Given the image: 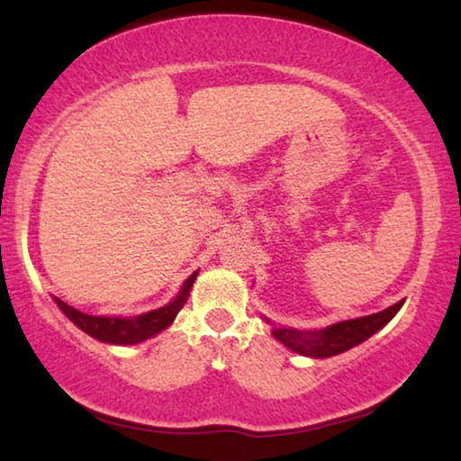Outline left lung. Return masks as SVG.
Returning a JSON list of instances; mask_svg holds the SVG:
<instances>
[{
	"label": "left lung",
	"instance_id": "obj_1",
	"mask_svg": "<svg viewBox=\"0 0 461 461\" xmlns=\"http://www.w3.org/2000/svg\"><path fill=\"white\" fill-rule=\"evenodd\" d=\"M402 303L404 301H399L396 305L380 311V313L330 325L327 330H321V331H296V330H286V327H275V330H272V335L296 354L311 356V357H330V356L346 352V349L368 339L370 335L376 333L380 327H384L390 319L399 313Z\"/></svg>",
	"mask_w": 461,
	"mask_h": 461
}]
</instances>
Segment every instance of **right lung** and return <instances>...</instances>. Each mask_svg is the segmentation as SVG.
Masks as SVG:
<instances>
[{"label": "right lung", "instance_id": "right-lung-1", "mask_svg": "<svg viewBox=\"0 0 461 461\" xmlns=\"http://www.w3.org/2000/svg\"><path fill=\"white\" fill-rule=\"evenodd\" d=\"M194 278H197V272H193V275L186 278V283L183 285V291L176 294V299L173 303H168V305L156 311H150V313H144L131 319L87 315V313H81V311H77L71 305H67V303L60 301L59 296H54V301H57V305L62 309V313L71 319L79 330L89 333L91 338L105 343H115V346H128V343H138L152 338V335L167 330V327L175 321L176 313L183 309L186 299H189Z\"/></svg>", "mask_w": 461, "mask_h": 461}]
</instances>
